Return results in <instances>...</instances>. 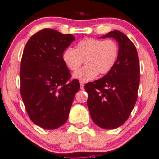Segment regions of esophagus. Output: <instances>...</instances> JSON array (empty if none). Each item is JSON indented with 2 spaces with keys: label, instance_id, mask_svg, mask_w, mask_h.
<instances>
[{
  "label": "esophagus",
  "instance_id": "obj_1",
  "mask_svg": "<svg viewBox=\"0 0 159 159\" xmlns=\"http://www.w3.org/2000/svg\"><path fill=\"white\" fill-rule=\"evenodd\" d=\"M80 89L84 90V84L83 82H80Z\"/></svg>",
  "mask_w": 159,
  "mask_h": 159
}]
</instances>
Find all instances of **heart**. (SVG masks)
Segmentation results:
<instances>
[{"label":"heart","instance_id":"b5f03b06","mask_svg":"<svg viewBox=\"0 0 159 159\" xmlns=\"http://www.w3.org/2000/svg\"><path fill=\"white\" fill-rule=\"evenodd\" d=\"M119 48L113 40L87 38L77 44L76 48H66L62 58L66 66L71 70H77L85 60L86 66L73 73L74 79L87 82L99 75L107 74L116 63Z\"/></svg>","mask_w":159,"mask_h":159}]
</instances>
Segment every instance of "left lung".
I'll return each instance as SVG.
<instances>
[{
	"label": "left lung",
	"instance_id": "1",
	"mask_svg": "<svg viewBox=\"0 0 159 159\" xmlns=\"http://www.w3.org/2000/svg\"><path fill=\"white\" fill-rule=\"evenodd\" d=\"M113 38L119 53L116 63L106 75L88 83L87 106L93 121L104 129H114L126 121L138 96L140 66L136 46L122 32L113 30L101 37Z\"/></svg>",
	"mask_w": 159,
	"mask_h": 159
}]
</instances>
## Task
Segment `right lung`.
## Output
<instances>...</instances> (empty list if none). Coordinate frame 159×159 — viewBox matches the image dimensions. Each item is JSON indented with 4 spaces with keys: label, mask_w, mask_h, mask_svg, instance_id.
Returning <instances> with one entry per match:
<instances>
[{
    "label": "right lung",
    "mask_w": 159,
    "mask_h": 159,
    "mask_svg": "<svg viewBox=\"0 0 159 159\" xmlns=\"http://www.w3.org/2000/svg\"><path fill=\"white\" fill-rule=\"evenodd\" d=\"M71 34L44 28L32 35L20 63V94L33 122L47 130L58 129L68 120L79 80L68 82L70 73L63 62L65 50L74 41Z\"/></svg>",
    "instance_id": "obj_1"
}]
</instances>
